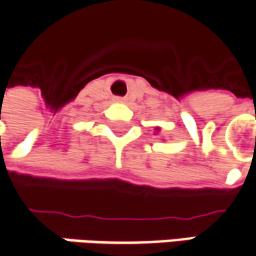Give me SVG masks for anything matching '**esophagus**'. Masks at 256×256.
I'll list each match as a JSON object with an SVG mask.
<instances>
[{"instance_id":"34e87169","label":"esophagus","mask_w":256,"mask_h":256,"mask_svg":"<svg viewBox=\"0 0 256 256\" xmlns=\"http://www.w3.org/2000/svg\"><path fill=\"white\" fill-rule=\"evenodd\" d=\"M115 100L120 102V103H122V102H125V100H126V99H125V98H119V96H118V98H115Z\"/></svg>"}]
</instances>
